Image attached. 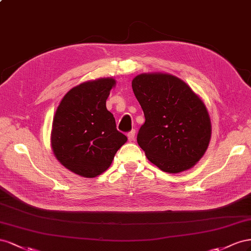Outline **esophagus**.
<instances>
[{
	"label": "esophagus",
	"instance_id": "obj_1",
	"mask_svg": "<svg viewBox=\"0 0 251 251\" xmlns=\"http://www.w3.org/2000/svg\"><path fill=\"white\" fill-rule=\"evenodd\" d=\"M134 137H135V130H131L130 132L127 133V138H128V141H129V142L134 141Z\"/></svg>",
	"mask_w": 251,
	"mask_h": 251
}]
</instances>
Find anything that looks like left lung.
I'll list each match as a JSON object with an SVG mask.
<instances>
[{
  "instance_id": "8db88e82",
  "label": "left lung",
  "mask_w": 251,
  "mask_h": 251,
  "mask_svg": "<svg viewBox=\"0 0 251 251\" xmlns=\"http://www.w3.org/2000/svg\"><path fill=\"white\" fill-rule=\"evenodd\" d=\"M131 85L145 116L137 140L147 159L168 174L192 168L211 138L210 117L202 99L169 74H141Z\"/></svg>"
}]
</instances>
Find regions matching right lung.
<instances>
[{"instance_id":"right-lung-1","label":"right lung","mask_w":251,"mask_h":251,"mask_svg":"<svg viewBox=\"0 0 251 251\" xmlns=\"http://www.w3.org/2000/svg\"><path fill=\"white\" fill-rule=\"evenodd\" d=\"M112 77L84 82L63 97L55 110L50 143L62 165L83 177H96L111 165L127 137L117 130L106 100Z\"/></svg>"}]
</instances>
